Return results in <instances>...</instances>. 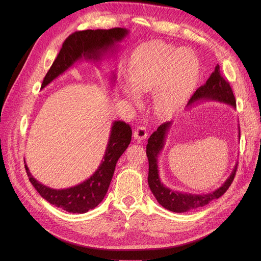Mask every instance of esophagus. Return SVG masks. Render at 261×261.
<instances>
[{
	"label": "esophagus",
	"mask_w": 261,
	"mask_h": 261,
	"mask_svg": "<svg viewBox=\"0 0 261 261\" xmlns=\"http://www.w3.org/2000/svg\"><path fill=\"white\" fill-rule=\"evenodd\" d=\"M147 135L148 134L144 126H138V127L135 129V132H134V138L137 139L138 141L145 140L147 138Z\"/></svg>",
	"instance_id": "1"
}]
</instances>
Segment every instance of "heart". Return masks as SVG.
I'll list each match as a JSON object with an SVG mask.
<instances>
[{
  "mask_svg": "<svg viewBox=\"0 0 261 261\" xmlns=\"http://www.w3.org/2000/svg\"><path fill=\"white\" fill-rule=\"evenodd\" d=\"M128 69L132 88L124 90L125 96L139 103L140 94L155 90L153 105L161 115L178 111L199 78V62L192 51L162 41L139 46L132 55Z\"/></svg>",
  "mask_w": 261,
  "mask_h": 261,
  "instance_id": "obj_1",
  "label": "heart"
}]
</instances>
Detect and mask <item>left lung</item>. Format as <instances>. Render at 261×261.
<instances>
[{
	"mask_svg": "<svg viewBox=\"0 0 261 261\" xmlns=\"http://www.w3.org/2000/svg\"><path fill=\"white\" fill-rule=\"evenodd\" d=\"M201 100H212L219 101L222 103H226L233 108H236V101L233 94L232 88L227 81H225L222 74L220 72V66L217 65L208 81L203 86L199 87L193 97L189 99L187 108L189 109L195 103H198ZM172 126V122H167L160 125L152 135L148 139V145L146 148V153L149 161V173H148V184L152 194L154 195L155 199L158 200L162 207L173 212H186L199 207H203L208 204L213 199L220 198L228 187L231 186L234 179L236 170H238V164L235 165L231 175L227 177L223 185L216 189L215 192L209 194H187L173 191L168 188L161 183L159 176V170H158V158L165 144V138H167L170 127ZM239 137H241V132H239Z\"/></svg>",
	"mask_w": 261,
	"mask_h": 261,
	"instance_id": "8db88e82",
	"label": "left lung"
}]
</instances>
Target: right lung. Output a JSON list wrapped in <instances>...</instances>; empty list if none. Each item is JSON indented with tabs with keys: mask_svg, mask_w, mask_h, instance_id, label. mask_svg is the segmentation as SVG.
<instances>
[{
	"mask_svg": "<svg viewBox=\"0 0 261 261\" xmlns=\"http://www.w3.org/2000/svg\"><path fill=\"white\" fill-rule=\"evenodd\" d=\"M127 35L128 30L125 28L89 29L72 34L63 43L59 55L46 73L41 89L72 67L77 61L87 60L96 64L105 57L113 54L116 52L117 43L123 41ZM115 78L113 73L112 80L115 81ZM130 140V126L122 121L113 122L103 160L99 168L88 179L73 187L63 189L48 187L31 175L27 164H25V169L30 183L46 201L67 212L85 213L96 208L103 200L112 180L116 162L127 149Z\"/></svg>",
	"mask_w": 261,
	"mask_h": 261,
	"instance_id": "add662e5",
	"label": "right lung"
}]
</instances>
